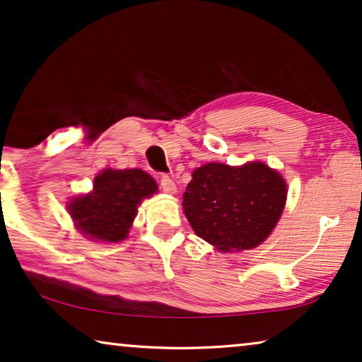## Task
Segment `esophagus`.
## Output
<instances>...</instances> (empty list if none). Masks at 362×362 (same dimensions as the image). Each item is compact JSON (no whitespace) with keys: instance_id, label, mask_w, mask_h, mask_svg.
<instances>
[{"instance_id":"obj_1","label":"esophagus","mask_w":362,"mask_h":362,"mask_svg":"<svg viewBox=\"0 0 362 362\" xmlns=\"http://www.w3.org/2000/svg\"><path fill=\"white\" fill-rule=\"evenodd\" d=\"M160 188H163L164 193H169V195H174L177 192V187H175V182L170 179V177L163 175L160 177Z\"/></svg>"}]
</instances>
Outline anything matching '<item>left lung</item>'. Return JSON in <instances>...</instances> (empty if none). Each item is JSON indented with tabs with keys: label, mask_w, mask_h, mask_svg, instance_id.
I'll return each instance as SVG.
<instances>
[{
	"label": "left lung",
	"mask_w": 362,
	"mask_h": 362,
	"mask_svg": "<svg viewBox=\"0 0 362 362\" xmlns=\"http://www.w3.org/2000/svg\"><path fill=\"white\" fill-rule=\"evenodd\" d=\"M286 195L281 174L267 164L209 163L192 174L182 206L198 237L218 250L239 252L260 245L272 234Z\"/></svg>",
	"instance_id": "left-lung-1"
}]
</instances>
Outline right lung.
<instances>
[{
    "label": "right lung",
    "mask_w": 362,
    "mask_h": 362,
    "mask_svg": "<svg viewBox=\"0 0 362 362\" xmlns=\"http://www.w3.org/2000/svg\"><path fill=\"white\" fill-rule=\"evenodd\" d=\"M156 192L158 183L141 169H105L94 179L93 192L68 203V211L88 239L120 242L127 239L138 204Z\"/></svg>",
    "instance_id": "add662e5"
}]
</instances>
